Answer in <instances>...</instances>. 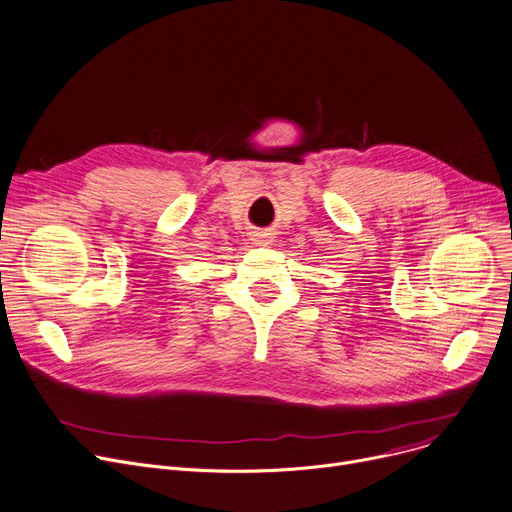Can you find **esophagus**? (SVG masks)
<instances>
[{"label": "esophagus", "mask_w": 512, "mask_h": 512, "mask_svg": "<svg viewBox=\"0 0 512 512\" xmlns=\"http://www.w3.org/2000/svg\"><path fill=\"white\" fill-rule=\"evenodd\" d=\"M252 242L256 246H270L272 244V235L270 233H264V231H258L252 235Z\"/></svg>", "instance_id": "obj_1"}]
</instances>
